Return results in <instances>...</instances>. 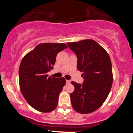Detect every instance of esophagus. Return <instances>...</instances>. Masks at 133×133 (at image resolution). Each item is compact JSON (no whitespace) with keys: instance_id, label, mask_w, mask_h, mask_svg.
I'll use <instances>...</instances> for the list:
<instances>
[{"instance_id":"obj_1","label":"esophagus","mask_w":133,"mask_h":133,"mask_svg":"<svg viewBox=\"0 0 133 133\" xmlns=\"http://www.w3.org/2000/svg\"><path fill=\"white\" fill-rule=\"evenodd\" d=\"M65 81H66V84H70V83H71V81H70V80H66Z\"/></svg>"}]
</instances>
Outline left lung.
Wrapping results in <instances>:
<instances>
[{
  "mask_svg": "<svg viewBox=\"0 0 133 133\" xmlns=\"http://www.w3.org/2000/svg\"><path fill=\"white\" fill-rule=\"evenodd\" d=\"M77 58V68L82 72V84L72 81L74 91L71 93L73 109L81 114L97 110L109 95L112 72L110 57L106 50L92 39L68 42Z\"/></svg>",
  "mask_w": 133,
  "mask_h": 133,
  "instance_id": "left-lung-1",
  "label": "left lung"
}]
</instances>
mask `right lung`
<instances>
[{
  "instance_id": "add662e5",
  "label": "right lung",
  "mask_w": 133,
  "mask_h": 133,
  "mask_svg": "<svg viewBox=\"0 0 133 133\" xmlns=\"http://www.w3.org/2000/svg\"><path fill=\"white\" fill-rule=\"evenodd\" d=\"M66 48L64 43L39 44L21 62L20 89L29 104L40 112H51L57 106L65 79L51 77L47 73L53 69L57 54Z\"/></svg>"
}]
</instances>
